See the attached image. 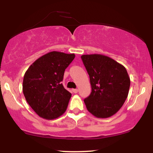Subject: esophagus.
Returning a JSON list of instances; mask_svg holds the SVG:
<instances>
[{
	"label": "esophagus",
	"instance_id": "34e87169",
	"mask_svg": "<svg viewBox=\"0 0 153 153\" xmlns=\"http://www.w3.org/2000/svg\"><path fill=\"white\" fill-rule=\"evenodd\" d=\"M73 92L74 93V94H77V93L78 92V89H73Z\"/></svg>",
	"mask_w": 153,
	"mask_h": 153
}]
</instances>
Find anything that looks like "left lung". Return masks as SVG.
Here are the masks:
<instances>
[{
	"label": "left lung",
	"mask_w": 153,
	"mask_h": 153,
	"mask_svg": "<svg viewBox=\"0 0 153 153\" xmlns=\"http://www.w3.org/2000/svg\"><path fill=\"white\" fill-rule=\"evenodd\" d=\"M90 77L91 94L84 99L88 111L97 118L114 115L127 99L130 78L120 63L100 54L81 56Z\"/></svg>",
	"instance_id": "8db88e82"
}]
</instances>
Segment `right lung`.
I'll return each instance as SVG.
<instances>
[{
	"label": "right lung",
	"instance_id": "1",
	"mask_svg": "<svg viewBox=\"0 0 153 153\" xmlns=\"http://www.w3.org/2000/svg\"><path fill=\"white\" fill-rule=\"evenodd\" d=\"M75 57V54L53 51L35 60L26 71L23 93L39 117L51 120L65 112L71 94L61 82Z\"/></svg>",
	"mask_w": 153,
	"mask_h": 153
}]
</instances>
